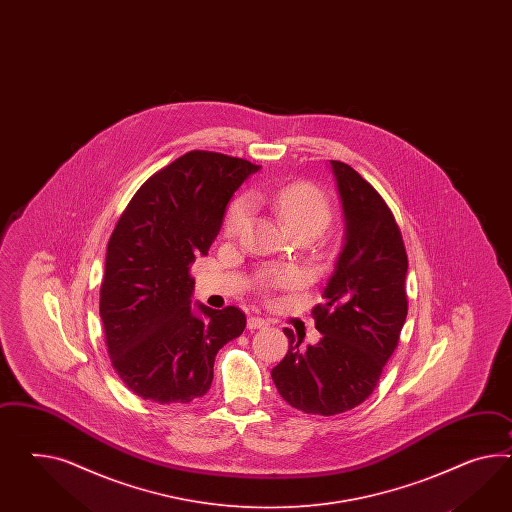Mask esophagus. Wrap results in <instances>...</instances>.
I'll return each instance as SVG.
<instances>
[{
    "label": "esophagus",
    "instance_id": "34e87169",
    "mask_svg": "<svg viewBox=\"0 0 512 512\" xmlns=\"http://www.w3.org/2000/svg\"><path fill=\"white\" fill-rule=\"evenodd\" d=\"M268 326V320L266 318L261 317H249L248 318V328L249 330H263Z\"/></svg>",
    "mask_w": 512,
    "mask_h": 512
}]
</instances>
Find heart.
Segmentation results:
<instances>
[{
	"instance_id": "obj_1",
	"label": "heart",
	"mask_w": 512,
	"mask_h": 512,
	"mask_svg": "<svg viewBox=\"0 0 512 512\" xmlns=\"http://www.w3.org/2000/svg\"><path fill=\"white\" fill-rule=\"evenodd\" d=\"M249 201L255 205H270L277 216L291 229L294 235H320L332 220L330 199L309 182H292L277 190L253 188ZM249 203L246 199H236L229 207L223 220V233L235 238L244 231L249 221ZM302 283V274L294 268H274L261 277L263 289H292Z\"/></svg>"
}]
</instances>
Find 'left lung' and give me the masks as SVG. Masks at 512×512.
<instances>
[{
  "mask_svg": "<svg viewBox=\"0 0 512 512\" xmlns=\"http://www.w3.org/2000/svg\"><path fill=\"white\" fill-rule=\"evenodd\" d=\"M332 169L346 229L326 304L313 309L322 339L302 348L285 328L289 352L272 369L279 395L305 414H343L369 399L408 313V255L391 208L356 169L337 160Z\"/></svg>",
  "mask_w": 512,
  "mask_h": 512,
  "instance_id": "1",
  "label": "left lung"
}]
</instances>
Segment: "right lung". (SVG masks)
Segmentation results:
<instances>
[{
	"label": "right lung",
	"mask_w": 512,
	"mask_h": 512,
	"mask_svg": "<svg viewBox=\"0 0 512 512\" xmlns=\"http://www.w3.org/2000/svg\"><path fill=\"white\" fill-rule=\"evenodd\" d=\"M259 166L190 151L145 180L108 242L100 318L111 365L145 401L192 402L214 378L221 346L246 328L235 307L192 309L195 257L207 255L225 207Z\"/></svg>",
	"instance_id": "add662e5"
}]
</instances>
